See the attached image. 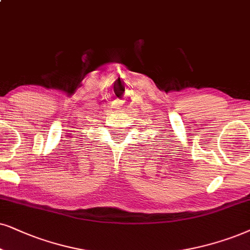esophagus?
<instances>
[{"instance_id":"esophagus-1","label":"esophagus","mask_w":250,"mask_h":250,"mask_svg":"<svg viewBox=\"0 0 250 250\" xmlns=\"http://www.w3.org/2000/svg\"><path fill=\"white\" fill-rule=\"evenodd\" d=\"M118 104H122V100H118V102H116Z\"/></svg>"}]
</instances>
